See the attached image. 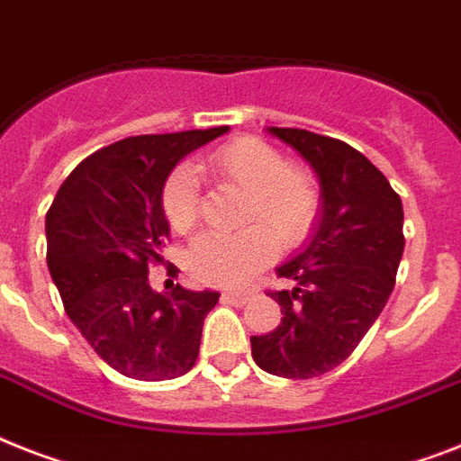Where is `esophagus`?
Masks as SVG:
<instances>
[{
	"instance_id": "34e87169",
	"label": "esophagus",
	"mask_w": 461,
	"mask_h": 461,
	"mask_svg": "<svg viewBox=\"0 0 461 461\" xmlns=\"http://www.w3.org/2000/svg\"><path fill=\"white\" fill-rule=\"evenodd\" d=\"M253 291H224L222 298L227 303H234V305H243L246 301H250Z\"/></svg>"
}]
</instances>
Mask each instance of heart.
I'll return each mask as SVG.
<instances>
[{
	"label": "heart",
	"mask_w": 461,
	"mask_h": 461,
	"mask_svg": "<svg viewBox=\"0 0 461 461\" xmlns=\"http://www.w3.org/2000/svg\"><path fill=\"white\" fill-rule=\"evenodd\" d=\"M218 177L246 192L239 231H203L189 249V269L198 282L239 286L267 265L282 246H298L320 212V186L312 172L291 166L276 149L256 137H241L211 156ZM163 212L172 230L185 231L198 215V175L192 166L170 172L163 186Z\"/></svg>",
	"instance_id": "1"
}]
</instances>
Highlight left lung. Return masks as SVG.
<instances>
[{"label":"left lung","instance_id":"1","mask_svg":"<svg viewBox=\"0 0 461 461\" xmlns=\"http://www.w3.org/2000/svg\"><path fill=\"white\" fill-rule=\"evenodd\" d=\"M267 132L315 170L321 208L301 253L276 267L291 284L269 294L282 305V324L250 336V353L275 376L312 379L353 353L388 303L405 250L402 201L384 172L346 141L295 127Z\"/></svg>","mask_w":461,"mask_h":461}]
</instances>
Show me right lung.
<instances>
[{"label":"right lung","mask_w":461,"mask_h":461,"mask_svg":"<svg viewBox=\"0 0 461 461\" xmlns=\"http://www.w3.org/2000/svg\"><path fill=\"white\" fill-rule=\"evenodd\" d=\"M230 127L141 134L101 149L63 182L47 212V265L63 308L95 353L137 381H167L196 365L218 291L158 294L149 265L170 234L163 186L179 160Z\"/></svg>","instance_id":"add662e5"}]
</instances>
